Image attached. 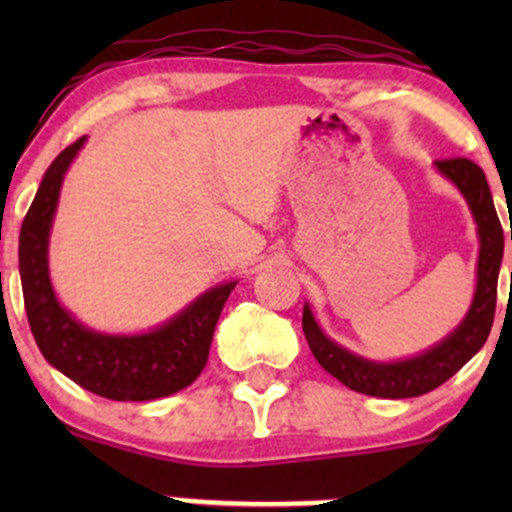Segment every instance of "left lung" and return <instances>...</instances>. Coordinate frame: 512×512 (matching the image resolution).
<instances>
[{
    "instance_id": "1",
    "label": "left lung",
    "mask_w": 512,
    "mask_h": 512,
    "mask_svg": "<svg viewBox=\"0 0 512 512\" xmlns=\"http://www.w3.org/2000/svg\"><path fill=\"white\" fill-rule=\"evenodd\" d=\"M436 168L461 190L478 225V285L471 309L463 317V322L428 352L418 354L414 359L381 364V361L356 356L349 349L332 342L314 322L309 304H304L302 329L314 359L334 379H339L344 386L359 391V394L379 396V399H411V396L428 394L443 381L451 379L468 359L478 354V349L488 339L490 327H493L498 272L500 262H503V227H500L498 213H495L488 180H485L483 170L468 158L436 160Z\"/></svg>"
}]
</instances>
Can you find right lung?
<instances>
[{
	"label": "right lung",
	"instance_id": "1",
	"mask_svg": "<svg viewBox=\"0 0 512 512\" xmlns=\"http://www.w3.org/2000/svg\"><path fill=\"white\" fill-rule=\"evenodd\" d=\"M86 138L56 156L41 178L19 232V275L36 347L54 369L111 401H151L185 389L208 364L215 324L237 282L200 294L173 319L146 334L86 329L56 299L49 280V232L64 173Z\"/></svg>",
	"mask_w": 512,
	"mask_h": 512
}]
</instances>
